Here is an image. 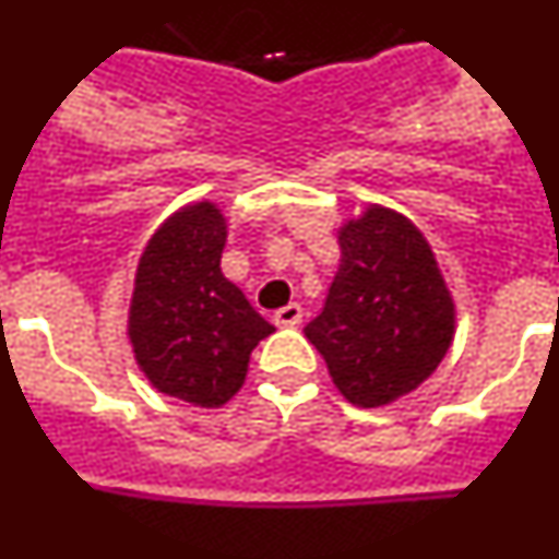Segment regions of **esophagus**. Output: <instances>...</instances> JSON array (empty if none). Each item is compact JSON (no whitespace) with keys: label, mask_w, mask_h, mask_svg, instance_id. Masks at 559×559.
Listing matches in <instances>:
<instances>
[{"label":"esophagus","mask_w":559,"mask_h":559,"mask_svg":"<svg viewBox=\"0 0 559 559\" xmlns=\"http://www.w3.org/2000/svg\"><path fill=\"white\" fill-rule=\"evenodd\" d=\"M302 305H296V302H290V305H285V308H280L274 313V324L276 328H296V324L302 322Z\"/></svg>","instance_id":"34e87169"}]
</instances>
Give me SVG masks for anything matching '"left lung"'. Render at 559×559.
Here are the masks:
<instances>
[{
    "label": "left lung",
    "instance_id": "left-lung-1",
    "mask_svg": "<svg viewBox=\"0 0 559 559\" xmlns=\"http://www.w3.org/2000/svg\"><path fill=\"white\" fill-rule=\"evenodd\" d=\"M341 263L305 335L338 392L386 406L431 378L453 341V299L428 240L408 218L369 206L338 231Z\"/></svg>",
    "mask_w": 559,
    "mask_h": 559
}]
</instances>
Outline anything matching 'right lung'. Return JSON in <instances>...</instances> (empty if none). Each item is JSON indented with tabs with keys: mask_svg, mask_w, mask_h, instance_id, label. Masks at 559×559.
Listing matches in <instances>:
<instances>
[{
	"mask_svg": "<svg viewBox=\"0 0 559 559\" xmlns=\"http://www.w3.org/2000/svg\"><path fill=\"white\" fill-rule=\"evenodd\" d=\"M226 221L210 201L156 229L136 269L128 335L153 386L215 408L243 386L251 349L274 333L221 274Z\"/></svg>",
	"mask_w": 559,
	"mask_h": 559,
	"instance_id": "right-lung-1",
	"label": "right lung"
}]
</instances>
